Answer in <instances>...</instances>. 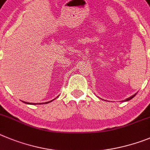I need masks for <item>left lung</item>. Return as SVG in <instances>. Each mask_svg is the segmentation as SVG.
I'll return each instance as SVG.
<instances>
[{
  "mask_svg": "<svg viewBox=\"0 0 150 150\" xmlns=\"http://www.w3.org/2000/svg\"><path fill=\"white\" fill-rule=\"evenodd\" d=\"M136 94H137V93L134 94V95H133V96H130V97H129V98H126V99H125V100H124V101H122V102H127V101H129V100H130V99H132V98H134V97L136 96Z\"/></svg>",
  "mask_w": 150,
  "mask_h": 150,
  "instance_id": "8db88e82",
  "label": "left lung"
}]
</instances>
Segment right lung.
<instances>
[{"label": "right lung", "mask_w": 150, "mask_h": 150, "mask_svg": "<svg viewBox=\"0 0 150 150\" xmlns=\"http://www.w3.org/2000/svg\"><path fill=\"white\" fill-rule=\"evenodd\" d=\"M54 100V99H53ZM53 100H52V101H50V102H45V103H49V102H52V101ZM24 103H25V104H28V105H36V104H34V103H29V102H24Z\"/></svg>", "instance_id": "right-lung-1"}]
</instances>
